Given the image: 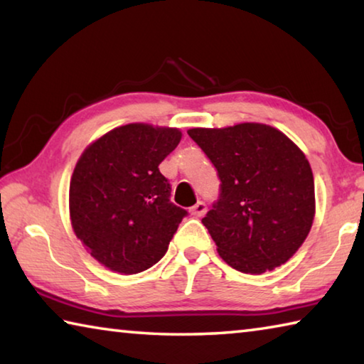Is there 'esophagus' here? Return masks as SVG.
I'll return each mask as SVG.
<instances>
[{
	"mask_svg": "<svg viewBox=\"0 0 364 364\" xmlns=\"http://www.w3.org/2000/svg\"><path fill=\"white\" fill-rule=\"evenodd\" d=\"M189 212H191V215H194V217H204L205 212H207V205H205V202L199 200L194 207H191V210H189Z\"/></svg>",
	"mask_w": 364,
	"mask_h": 364,
	"instance_id": "1",
	"label": "esophagus"
}]
</instances>
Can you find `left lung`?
<instances>
[{
    "mask_svg": "<svg viewBox=\"0 0 364 364\" xmlns=\"http://www.w3.org/2000/svg\"><path fill=\"white\" fill-rule=\"evenodd\" d=\"M220 178V196L202 223L220 257L242 273L286 263L315 218V181L305 154L263 123L191 128Z\"/></svg>",
    "mask_w": 364,
    "mask_h": 364,
    "instance_id": "8db88e82",
    "label": "left lung"
}]
</instances>
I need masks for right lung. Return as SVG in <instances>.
<instances>
[{
  "label": "right lung",
  "instance_id": "obj_1",
  "mask_svg": "<svg viewBox=\"0 0 364 364\" xmlns=\"http://www.w3.org/2000/svg\"><path fill=\"white\" fill-rule=\"evenodd\" d=\"M180 139L178 128L130 123L96 139L78 159L69 191L72 228L104 267L136 274L167 252L188 212L170 200L159 165Z\"/></svg>",
  "mask_w": 364,
  "mask_h": 364
}]
</instances>
